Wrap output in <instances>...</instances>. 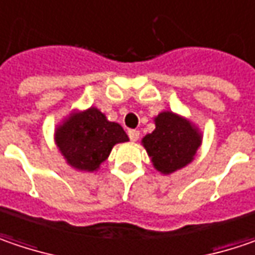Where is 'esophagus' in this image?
<instances>
[{
  "instance_id": "esophagus-1",
  "label": "esophagus",
  "mask_w": 255,
  "mask_h": 255,
  "mask_svg": "<svg viewBox=\"0 0 255 255\" xmlns=\"http://www.w3.org/2000/svg\"><path fill=\"white\" fill-rule=\"evenodd\" d=\"M128 137H129L131 141H137L138 137H140V131H137V129H128Z\"/></svg>"
}]
</instances>
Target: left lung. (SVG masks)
Segmentation results:
<instances>
[{"label":"left lung","instance_id":"left-lung-1","mask_svg":"<svg viewBox=\"0 0 255 255\" xmlns=\"http://www.w3.org/2000/svg\"><path fill=\"white\" fill-rule=\"evenodd\" d=\"M154 121L156 129L142 138V145L158 172L170 174L193 160L202 138L187 120L170 111L158 114Z\"/></svg>","mask_w":255,"mask_h":255}]
</instances>
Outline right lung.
<instances>
[{
	"mask_svg": "<svg viewBox=\"0 0 255 255\" xmlns=\"http://www.w3.org/2000/svg\"><path fill=\"white\" fill-rule=\"evenodd\" d=\"M128 141L123 127L111 123L97 108L70 115L56 129V144L72 167L94 172L105 161L113 147Z\"/></svg>",
	"mask_w": 255,
	"mask_h": 255,
	"instance_id": "obj_1",
	"label": "right lung"
}]
</instances>
